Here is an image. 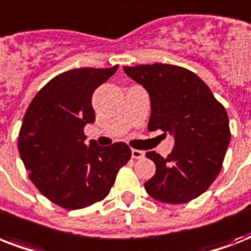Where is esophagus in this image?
<instances>
[{"mask_svg":"<svg viewBox=\"0 0 251 251\" xmlns=\"http://www.w3.org/2000/svg\"><path fill=\"white\" fill-rule=\"evenodd\" d=\"M145 156V152L141 151V150H131V157L133 159H142Z\"/></svg>","mask_w":251,"mask_h":251,"instance_id":"esophagus-1","label":"esophagus"}]
</instances>
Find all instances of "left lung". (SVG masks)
<instances>
[{"mask_svg": "<svg viewBox=\"0 0 251 251\" xmlns=\"http://www.w3.org/2000/svg\"><path fill=\"white\" fill-rule=\"evenodd\" d=\"M126 75L150 95L149 130H161L175 139L167 157L155 151L146 156L156 173L145 183L156 201L190 202L210 187L222 171L230 142L226 108L204 82L187 69L168 64L124 66Z\"/></svg>", "mask_w": 251, "mask_h": 251, "instance_id": "obj_1", "label": "left lung"}]
</instances>
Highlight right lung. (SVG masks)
Segmentation results:
<instances>
[{"mask_svg": "<svg viewBox=\"0 0 251 251\" xmlns=\"http://www.w3.org/2000/svg\"><path fill=\"white\" fill-rule=\"evenodd\" d=\"M117 69H73L54 76L33 98L22 122L18 150L29 178L45 198L68 210L102 201L131 157L122 142L84 145V126L95 122L92 94Z\"/></svg>", "mask_w": 251, "mask_h": 251, "instance_id": "right-lung-1", "label": "right lung"}]
</instances>
